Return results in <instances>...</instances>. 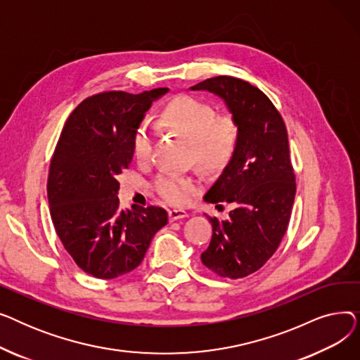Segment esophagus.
Instances as JSON below:
<instances>
[{"instance_id": "obj_1", "label": "esophagus", "mask_w": 360, "mask_h": 360, "mask_svg": "<svg viewBox=\"0 0 360 360\" xmlns=\"http://www.w3.org/2000/svg\"><path fill=\"white\" fill-rule=\"evenodd\" d=\"M186 212L184 210H169V220L175 221V220H181L184 217H186Z\"/></svg>"}]
</instances>
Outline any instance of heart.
<instances>
[{"label":"heart","mask_w":360,"mask_h":360,"mask_svg":"<svg viewBox=\"0 0 360 360\" xmlns=\"http://www.w3.org/2000/svg\"><path fill=\"white\" fill-rule=\"evenodd\" d=\"M163 124L190 140V158L210 175H219L233 160L239 141L240 127L232 113L217 115L216 108L194 96H178L169 102L162 113ZM132 156L140 165H147L153 156V136L141 127L132 137ZM198 190L193 176L163 172L155 181V191L166 202L185 205Z\"/></svg>","instance_id":"1"}]
</instances>
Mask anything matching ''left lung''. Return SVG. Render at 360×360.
I'll return each instance as SVG.
<instances>
[{"mask_svg": "<svg viewBox=\"0 0 360 360\" xmlns=\"http://www.w3.org/2000/svg\"><path fill=\"white\" fill-rule=\"evenodd\" d=\"M191 90L217 94L240 127L236 155L204 201L229 219L209 217L213 236L201 254L204 266L226 278L247 277L277 251L288 231L296 194L288 129L273 102L258 87L231 75L207 79Z\"/></svg>", "mask_w": 360, "mask_h": 360, "instance_id": "8db88e82", "label": "left lung"}]
</instances>
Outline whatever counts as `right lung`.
Wrapping results in <instances>:
<instances>
[{
  "mask_svg": "<svg viewBox=\"0 0 360 360\" xmlns=\"http://www.w3.org/2000/svg\"><path fill=\"white\" fill-rule=\"evenodd\" d=\"M167 91L93 94L72 110L56 143L48 176L53 228L74 262L96 278L137 269L167 223L156 205L121 212L117 179L132 160V137L146 110Z\"/></svg>",
  "mask_w": 360,
  "mask_h": 360,
  "instance_id": "obj_1",
  "label": "right lung"
}]
</instances>
